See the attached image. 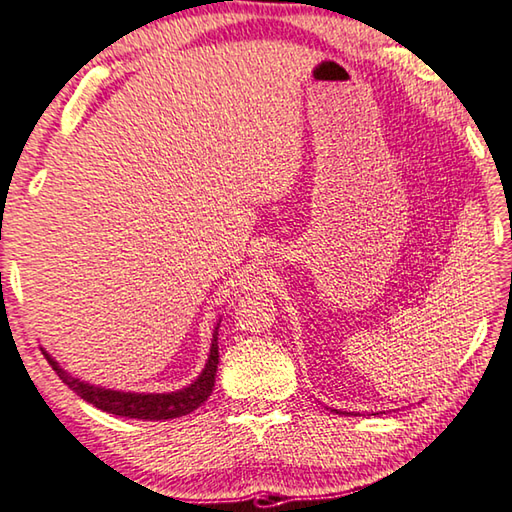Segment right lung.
<instances>
[{
	"label": "right lung",
	"mask_w": 512,
	"mask_h": 512,
	"mask_svg": "<svg viewBox=\"0 0 512 512\" xmlns=\"http://www.w3.org/2000/svg\"><path fill=\"white\" fill-rule=\"evenodd\" d=\"M217 329H220V326H217ZM45 356L49 360V365L54 367V372L58 374V379H61L67 388L77 392L81 399H86L88 404H92L99 410H106V413L111 415L136 417V420H156V422L174 420V417L188 415L204 404L213 392L217 363H220V349H217V331H215L211 356H208L204 372L199 374V379L195 383H190L188 388H183L179 392H167V395H133V392H115L106 388H95V385L72 379L70 374L58 367V363L52 356L49 354Z\"/></svg>",
	"instance_id": "right-lung-1"
}]
</instances>
